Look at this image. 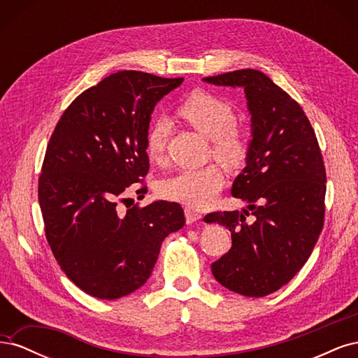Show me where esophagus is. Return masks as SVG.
<instances>
[{
	"instance_id": "esophagus-1",
	"label": "esophagus",
	"mask_w": 358,
	"mask_h": 358,
	"mask_svg": "<svg viewBox=\"0 0 358 358\" xmlns=\"http://www.w3.org/2000/svg\"><path fill=\"white\" fill-rule=\"evenodd\" d=\"M185 220L188 224H192V222H197L201 220V213L192 210V209H185Z\"/></svg>"
}]
</instances>
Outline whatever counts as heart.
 Listing matches in <instances>:
<instances>
[{
	"label": "heart",
	"instance_id": "1",
	"mask_svg": "<svg viewBox=\"0 0 358 358\" xmlns=\"http://www.w3.org/2000/svg\"><path fill=\"white\" fill-rule=\"evenodd\" d=\"M180 116L204 137L212 140L216 158L230 167L242 166L248 152V136L237 127L233 107L208 92H196L179 107ZM169 134V121L158 117L146 133V155L159 161L164 154ZM224 185V173L220 166L208 164L200 169H185L162 179L158 194L166 200L178 201L191 208H204L218 196Z\"/></svg>",
	"mask_w": 358,
	"mask_h": 358
}]
</instances>
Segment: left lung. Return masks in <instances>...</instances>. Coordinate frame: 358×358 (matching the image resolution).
<instances>
[{
	"instance_id": "1",
	"label": "left lung",
	"mask_w": 358,
	"mask_h": 358,
	"mask_svg": "<svg viewBox=\"0 0 358 358\" xmlns=\"http://www.w3.org/2000/svg\"><path fill=\"white\" fill-rule=\"evenodd\" d=\"M203 82L243 88L252 137L231 188L246 209L204 216L231 233L230 251L212 264V273L237 294L264 297L294 278L322 230L326 167L318 140L300 104L264 73L245 69ZM249 211L252 224L245 222Z\"/></svg>"
}]
</instances>
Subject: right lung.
<instances>
[{
    "instance_id": "right-lung-1",
    "label": "right lung",
    "mask_w": 358,
    "mask_h": 358,
    "mask_svg": "<svg viewBox=\"0 0 358 358\" xmlns=\"http://www.w3.org/2000/svg\"><path fill=\"white\" fill-rule=\"evenodd\" d=\"M182 82L134 70L110 74L67 107L49 140L38 179L46 239L62 272L92 297L138 289L162 241L185 225L171 201L116 210L125 189L148 175L150 115Z\"/></svg>"
}]
</instances>
